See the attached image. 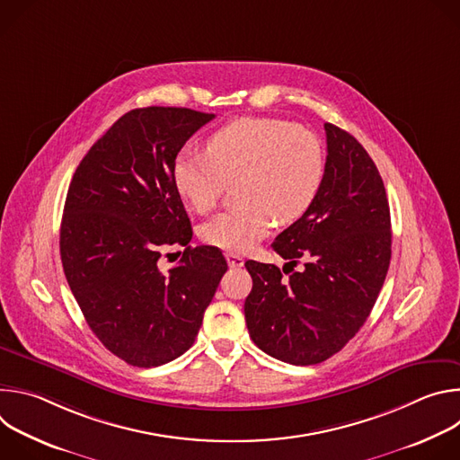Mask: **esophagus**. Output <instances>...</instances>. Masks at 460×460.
Here are the masks:
<instances>
[{
  "label": "esophagus",
  "mask_w": 460,
  "mask_h": 460,
  "mask_svg": "<svg viewBox=\"0 0 460 460\" xmlns=\"http://www.w3.org/2000/svg\"><path fill=\"white\" fill-rule=\"evenodd\" d=\"M226 258H227V264H229V268H242L243 266V258L240 256V254H236V252H226Z\"/></svg>",
  "instance_id": "34e87169"
}]
</instances>
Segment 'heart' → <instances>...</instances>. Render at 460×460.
Wrapping results in <instances>:
<instances>
[{
    "mask_svg": "<svg viewBox=\"0 0 460 460\" xmlns=\"http://www.w3.org/2000/svg\"><path fill=\"white\" fill-rule=\"evenodd\" d=\"M325 174L320 140L304 127L275 118L234 119L206 142V153L181 151L171 169L174 190L206 215L227 183H236V209L206 222L202 240L231 252L252 249L275 226L300 220L314 204Z\"/></svg>",
    "mask_w": 460,
    "mask_h": 460,
    "instance_id": "heart-1",
    "label": "heart"
}]
</instances>
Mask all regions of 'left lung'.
Listing matches in <instances>:
<instances>
[{
  "label": "left lung",
  "mask_w": 460,
  "mask_h": 460,
  "mask_svg": "<svg viewBox=\"0 0 460 460\" xmlns=\"http://www.w3.org/2000/svg\"><path fill=\"white\" fill-rule=\"evenodd\" d=\"M323 128L320 192L273 242L289 271L298 257L306 260L305 271L284 279L273 264L245 261L252 279L243 304L249 335L261 351L295 366L327 360L358 333L391 260L389 204L376 165L344 128Z\"/></svg>",
  "instance_id": "left-lung-1"
}]
</instances>
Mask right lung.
<instances>
[{
	"instance_id": "obj_1",
	"label": "right lung",
	"mask_w": 460,
	"mask_h": 460,
	"mask_svg": "<svg viewBox=\"0 0 460 460\" xmlns=\"http://www.w3.org/2000/svg\"><path fill=\"white\" fill-rule=\"evenodd\" d=\"M215 114L146 107L123 114L89 149L69 185L59 229L65 279L98 341L137 367H155L192 344L227 271L218 247H190V222L171 169ZM185 244L162 274L161 251Z\"/></svg>"
}]
</instances>
